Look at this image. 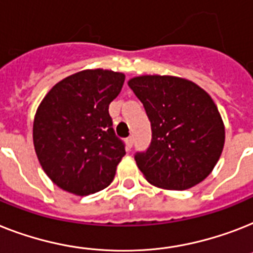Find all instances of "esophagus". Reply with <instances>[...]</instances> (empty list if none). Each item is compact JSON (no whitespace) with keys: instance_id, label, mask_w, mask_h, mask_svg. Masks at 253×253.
I'll use <instances>...</instances> for the list:
<instances>
[{"instance_id":"34e87169","label":"esophagus","mask_w":253,"mask_h":253,"mask_svg":"<svg viewBox=\"0 0 253 253\" xmlns=\"http://www.w3.org/2000/svg\"><path fill=\"white\" fill-rule=\"evenodd\" d=\"M126 145H127V148H128V149H130V148H132V145H133V136H128L126 139Z\"/></svg>"}]
</instances>
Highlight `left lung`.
Masks as SVG:
<instances>
[{
	"mask_svg": "<svg viewBox=\"0 0 253 253\" xmlns=\"http://www.w3.org/2000/svg\"><path fill=\"white\" fill-rule=\"evenodd\" d=\"M128 87L151 121L152 141L135 161L145 179L164 190H187L207 178L225 144L214 101L198 84L171 75H141Z\"/></svg>",
	"mask_w": 253,
	"mask_h": 253,
	"instance_id": "8db88e82",
	"label": "left lung"
}]
</instances>
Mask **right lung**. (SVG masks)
I'll list each match as a JSON object with an SVG mask.
<instances>
[{
  "mask_svg": "<svg viewBox=\"0 0 253 253\" xmlns=\"http://www.w3.org/2000/svg\"><path fill=\"white\" fill-rule=\"evenodd\" d=\"M125 74L83 70L55 84L34 120L39 162L54 184L87 196L112 183L125 144L116 136L109 104L120 94Z\"/></svg>",
  "mask_w": 253,
  "mask_h": 253,
  "instance_id": "obj_1",
  "label": "right lung"
}]
</instances>
